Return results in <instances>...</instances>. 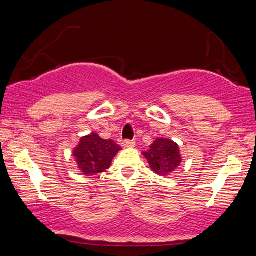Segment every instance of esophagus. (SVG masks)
Segmentation results:
<instances>
[{
  "instance_id": "obj_1",
  "label": "esophagus",
  "mask_w": 256,
  "mask_h": 256,
  "mask_svg": "<svg viewBox=\"0 0 256 256\" xmlns=\"http://www.w3.org/2000/svg\"><path fill=\"white\" fill-rule=\"evenodd\" d=\"M122 146H123V148H125V149L133 148V146H136V142L132 141V140H125V141H123Z\"/></svg>"
}]
</instances>
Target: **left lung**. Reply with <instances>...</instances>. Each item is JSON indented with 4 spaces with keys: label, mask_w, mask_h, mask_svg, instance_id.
<instances>
[{
    "label": "left lung",
    "mask_w": 256,
    "mask_h": 256,
    "mask_svg": "<svg viewBox=\"0 0 256 256\" xmlns=\"http://www.w3.org/2000/svg\"><path fill=\"white\" fill-rule=\"evenodd\" d=\"M142 154L148 160L151 170L164 177L175 172L183 162L180 146L170 138H156L150 149Z\"/></svg>",
    "instance_id": "8db88e82"
}]
</instances>
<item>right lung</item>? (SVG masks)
Wrapping results in <instances>:
<instances>
[{
    "mask_svg": "<svg viewBox=\"0 0 256 256\" xmlns=\"http://www.w3.org/2000/svg\"><path fill=\"white\" fill-rule=\"evenodd\" d=\"M120 150V146L114 141L104 140L92 132L80 138L72 154L82 174L94 176L108 170Z\"/></svg>",
    "mask_w": 256,
    "mask_h": 256,
    "instance_id": "add662e5",
    "label": "right lung"
}]
</instances>
